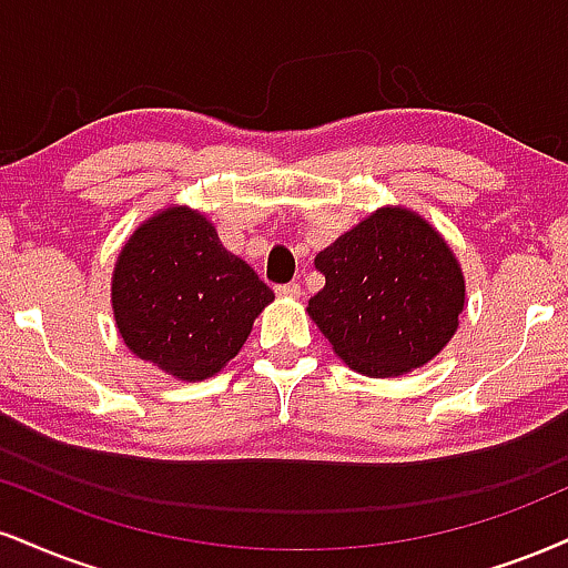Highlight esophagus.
I'll use <instances>...</instances> for the list:
<instances>
[{
    "label": "esophagus",
    "mask_w": 568,
    "mask_h": 568,
    "mask_svg": "<svg viewBox=\"0 0 568 568\" xmlns=\"http://www.w3.org/2000/svg\"><path fill=\"white\" fill-rule=\"evenodd\" d=\"M275 293H277V296H285V298H298V296H302V285H298V283L275 285Z\"/></svg>",
    "instance_id": "obj_1"
}]
</instances>
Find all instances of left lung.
Masks as SVG:
<instances>
[{
	"label": "left lung",
	"instance_id": "left-lung-1",
	"mask_svg": "<svg viewBox=\"0 0 568 568\" xmlns=\"http://www.w3.org/2000/svg\"><path fill=\"white\" fill-rule=\"evenodd\" d=\"M325 288L310 317L346 365L373 378L436 357L457 331L466 283L432 224L407 209H381L314 258Z\"/></svg>",
	"mask_w": 568,
	"mask_h": 568
}]
</instances>
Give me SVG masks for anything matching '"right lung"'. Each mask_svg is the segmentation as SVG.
Wrapping results in <instances>:
<instances>
[{
    "mask_svg": "<svg viewBox=\"0 0 568 568\" xmlns=\"http://www.w3.org/2000/svg\"><path fill=\"white\" fill-rule=\"evenodd\" d=\"M272 298L270 285L190 209H166L142 224L113 272V314L124 344L182 381L222 371Z\"/></svg>",
    "mask_w": 568,
    "mask_h": 568,
    "instance_id": "add662e5",
    "label": "right lung"
}]
</instances>
